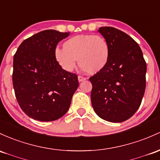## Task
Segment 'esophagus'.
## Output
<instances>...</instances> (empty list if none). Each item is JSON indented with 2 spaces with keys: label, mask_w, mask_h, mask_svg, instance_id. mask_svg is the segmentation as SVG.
Returning a JSON list of instances; mask_svg holds the SVG:
<instances>
[{
  "label": "esophagus",
  "mask_w": 160,
  "mask_h": 160,
  "mask_svg": "<svg viewBox=\"0 0 160 160\" xmlns=\"http://www.w3.org/2000/svg\"><path fill=\"white\" fill-rule=\"evenodd\" d=\"M86 79H87V78H86V77H83V76H78V80H79V82L83 81V80H85Z\"/></svg>",
  "instance_id": "esophagus-1"
}]
</instances>
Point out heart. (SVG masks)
Listing matches in <instances>:
<instances>
[{
    "label": "heart",
    "mask_w": 160,
    "mask_h": 160,
    "mask_svg": "<svg viewBox=\"0 0 160 160\" xmlns=\"http://www.w3.org/2000/svg\"><path fill=\"white\" fill-rule=\"evenodd\" d=\"M54 58L66 71H72L77 64L89 74H96L104 69L110 58V45L98 35H78L68 38L64 48H56Z\"/></svg>",
    "instance_id": "obj_1"
}]
</instances>
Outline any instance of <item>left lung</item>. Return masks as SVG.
I'll use <instances>...</instances> for the list:
<instances>
[{
    "label": "left lung",
    "mask_w": 160,
    "mask_h": 160,
    "mask_svg": "<svg viewBox=\"0 0 160 160\" xmlns=\"http://www.w3.org/2000/svg\"><path fill=\"white\" fill-rule=\"evenodd\" d=\"M99 32L110 45L108 64L89 77L95 112L110 122H122L134 115L146 89L147 63L139 45L124 32L111 26Z\"/></svg>",
    "instance_id": "obj_1"
}]
</instances>
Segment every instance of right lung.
<instances>
[{
  "mask_svg": "<svg viewBox=\"0 0 160 160\" xmlns=\"http://www.w3.org/2000/svg\"><path fill=\"white\" fill-rule=\"evenodd\" d=\"M70 35L47 29L24 40L13 56L15 96L26 115L40 122L60 118L79 87L77 75L64 71L54 58L58 43Z\"/></svg>",
  "mask_w": 160,
  "mask_h": 160,
  "instance_id": "right-lung-1",
  "label": "right lung"
}]
</instances>
